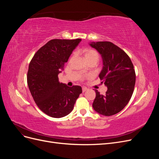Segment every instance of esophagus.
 <instances>
[{
    "label": "esophagus",
    "instance_id": "obj_1",
    "mask_svg": "<svg viewBox=\"0 0 159 159\" xmlns=\"http://www.w3.org/2000/svg\"><path fill=\"white\" fill-rule=\"evenodd\" d=\"M87 90H88L87 88H85V87L82 88V91H83V92H85V91H86Z\"/></svg>",
    "mask_w": 159,
    "mask_h": 159
}]
</instances>
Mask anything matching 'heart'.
I'll return each instance as SVG.
<instances>
[{"instance_id": "1", "label": "heart", "mask_w": 159, "mask_h": 159, "mask_svg": "<svg viewBox=\"0 0 159 159\" xmlns=\"http://www.w3.org/2000/svg\"><path fill=\"white\" fill-rule=\"evenodd\" d=\"M84 58L85 61L88 62V63H90V62H95L96 64L98 63L99 60V52L93 49H85L83 52ZM73 57V56H71V58ZM84 77L81 78V80H84Z\"/></svg>"}]
</instances>
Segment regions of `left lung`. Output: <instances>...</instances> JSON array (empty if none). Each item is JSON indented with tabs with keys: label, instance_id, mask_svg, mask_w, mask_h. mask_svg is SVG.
<instances>
[{
	"label": "left lung",
	"instance_id": "8db88e82",
	"mask_svg": "<svg viewBox=\"0 0 159 159\" xmlns=\"http://www.w3.org/2000/svg\"><path fill=\"white\" fill-rule=\"evenodd\" d=\"M90 46L102 54L103 68L99 76L107 87L104 95L95 89L93 107L101 115L111 116L121 111L132 97L136 81L134 66L125 52L112 42H92Z\"/></svg>",
	"mask_w": 159,
	"mask_h": 159
}]
</instances>
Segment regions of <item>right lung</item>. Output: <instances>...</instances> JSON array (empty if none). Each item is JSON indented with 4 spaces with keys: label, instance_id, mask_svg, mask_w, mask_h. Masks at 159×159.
I'll use <instances>...</instances> for the list:
<instances>
[{
    "label": "right lung",
    "instance_id": "1",
    "mask_svg": "<svg viewBox=\"0 0 159 159\" xmlns=\"http://www.w3.org/2000/svg\"><path fill=\"white\" fill-rule=\"evenodd\" d=\"M81 40H51L35 53L30 62L28 88L38 107L48 116L60 118L68 115L82 93L81 86L68 87L58 80L64 64Z\"/></svg>",
    "mask_w": 159,
    "mask_h": 159
}]
</instances>
